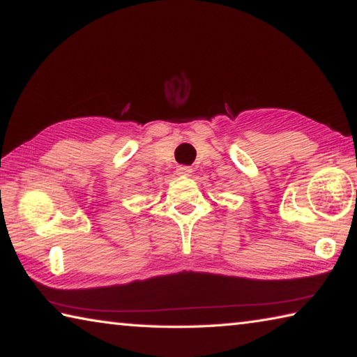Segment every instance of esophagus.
<instances>
[{
    "label": "esophagus",
    "instance_id": "34e87169",
    "mask_svg": "<svg viewBox=\"0 0 357 357\" xmlns=\"http://www.w3.org/2000/svg\"><path fill=\"white\" fill-rule=\"evenodd\" d=\"M176 173L179 174V176H190L192 168L190 167H185V165H181V167L176 168Z\"/></svg>",
    "mask_w": 357,
    "mask_h": 357
}]
</instances>
